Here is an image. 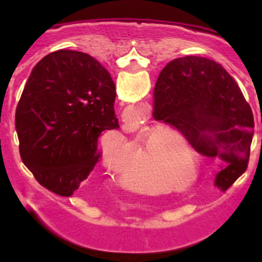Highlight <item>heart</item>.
<instances>
[{
    "instance_id": "b5f03b06",
    "label": "heart",
    "mask_w": 262,
    "mask_h": 262,
    "mask_svg": "<svg viewBox=\"0 0 262 262\" xmlns=\"http://www.w3.org/2000/svg\"><path fill=\"white\" fill-rule=\"evenodd\" d=\"M113 138L115 139V147L103 148V160L106 165L110 169H118L122 166V163L118 161L120 151L129 154L133 151V147L126 142V139L120 134H115ZM180 139L182 145L189 152V159L194 166L195 178L200 177V163L196 159L195 152H191L190 144L182 139V136L172 128H155L148 134L145 138V151L154 152V157L156 159V164L159 165L160 172L164 176L173 177L176 180H186L191 173L190 165L185 161L184 154H182L181 144L178 143Z\"/></svg>"
}]
</instances>
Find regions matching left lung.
<instances>
[{
  "label": "left lung",
  "mask_w": 262,
  "mask_h": 262,
  "mask_svg": "<svg viewBox=\"0 0 262 262\" xmlns=\"http://www.w3.org/2000/svg\"><path fill=\"white\" fill-rule=\"evenodd\" d=\"M154 117L177 128L198 154L227 163L216 176L223 190L248 168L252 108L214 60L186 56L168 62L155 86Z\"/></svg>",
  "instance_id": "1"
}]
</instances>
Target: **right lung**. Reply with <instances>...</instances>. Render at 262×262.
<instances>
[{
	"instance_id": "add662e5",
	"label": "right lung",
	"mask_w": 262,
	"mask_h": 262,
	"mask_svg": "<svg viewBox=\"0 0 262 262\" xmlns=\"http://www.w3.org/2000/svg\"><path fill=\"white\" fill-rule=\"evenodd\" d=\"M115 84L84 52L59 50L31 71L15 110L23 164L36 181L71 196L98 163V138L119 127Z\"/></svg>"
}]
</instances>
